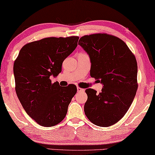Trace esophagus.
<instances>
[{
	"label": "esophagus",
	"instance_id": "34e87169",
	"mask_svg": "<svg viewBox=\"0 0 155 155\" xmlns=\"http://www.w3.org/2000/svg\"><path fill=\"white\" fill-rule=\"evenodd\" d=\"M77 90H78V92H84V89H82V88H80V87H77Z\"/></svg>",
	"mask_w": 155,
	"mask_h": 155
}]
</instances>
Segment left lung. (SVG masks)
I'll list each match as a JSON object with an SVG mask.
<instances>
[{
    "label": "left lung",
    "mask_w": 155,
    "mask_h": 155,
    "mask_svg": "<svg viewBox=\"0 0 155 155\" xmlns=\"http://www.w3.org/2000/svg\"><path fill=\"white\" fill-rule=\"evenodd\" d=\"M78 44L89 54L90 75L100 79L102 91L86 89L84 113L96 125L109 127L128 111L137 91V63L127 44L107 34L82 37Z\"/></svg>",
    "instance_id": "1"
}]
</instances>
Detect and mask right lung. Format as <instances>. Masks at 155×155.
<instances>
[{
  "label": "right lung",
  "instance_id": "obj_1",
  "mask_svg": "<svg viewBox=\"0 0 155 155\" xmlns=\"http://www.w3.org/2000/svg\"><path fill=\"white\" fill-rule=\"evenodd\" d=\"M78 39L75 36L48 37L29 43L14 61L16 95L26 113L40 125L60 123L77 92L75 85L61 87L50 77L61 73L64 60L76 48Z\"/></svg>",
  "mask_w": 155,
  "mask_h": 155
}]
</instances>
